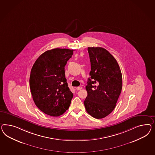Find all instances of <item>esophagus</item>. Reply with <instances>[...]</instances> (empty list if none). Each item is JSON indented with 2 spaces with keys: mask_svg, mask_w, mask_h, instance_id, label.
I'll list each match as a JSON object with an SVG mask.
<instances>
[{
  "mask_svg": "<svg viewBox=\"0 0 155 155\" xmlns=\"http://www.w3.org/2000/svg\"><path fill=\"white\" fill-rule=\"evenodd\" d=\"M81 89H82V87H80V86L76 87V90H81Z\"/></svg>",
  "mask_w": 155,
  "mask_h": 155,
  "instance_id": "34e87169",
  "label": "esophagus"
}]
</instances>
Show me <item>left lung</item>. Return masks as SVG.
<instances>
[{
    "mask_svg": "<svg viewBox=\"0 0 155 155\" xmlns=\"http://www.w3.org/2000/svg\"><path fill=\"white\" fill-rule=\"evenodd\" d=\"M87 50L91 71L84 105L90 115L100 119L107 116L116 107L122 88L121 71L116 60L107 50L98 47H88Z\"/></svg>",
    "mask_w": 155,
    "mask_h": 155,
    "instance_id": "obj_1",
    "label": "left lung"
}]
</instances>
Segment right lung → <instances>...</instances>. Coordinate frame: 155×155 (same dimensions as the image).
<instances>
[{"label":"right lung","instance_id":"add662e5","mask_svg":"<svg viewBox=\"0 0 155 155\" xmlns=\"http://www.w3.org/2000/svg\"><path fill=\"white\" fill-rule=\"evenodd\" d=\"M73 51L66 48L47 51L31 68L29 84L34 101L47 115L59 116L71 104L73 94L68 87L64 67Z\"/></svg>","mask_w":155,"mask_h":155}]
</instances>
